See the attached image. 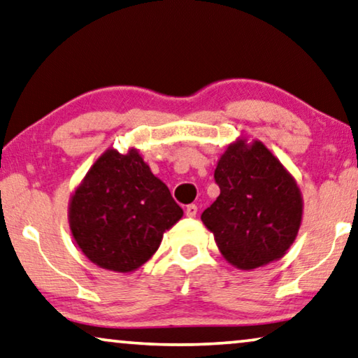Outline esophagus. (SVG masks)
Listing matches in <instances>:
<instances>
[{
    "label": "esophagus",
    "mask_w": 358,
    "mask_h": 358,
    "mask_svg": "<svg viewBox=\"0 0 358 358\" xmlns=\"http://www.w3.org/2000/svg\"><path fill=\"white\" fill-rule=\"evenodd\" d=\"M186 217H189V218H194L196 215H197V206L196 204H189V206H186Z\"/></svg>",
    "instance_id": "1"
}]
</instances>
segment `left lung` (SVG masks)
<instances>
[{"mask_svg": "<svg viewBox=\"0 0 358 358\" xmlns=\"http://www.w3.org/2000/svg\"><path fill=\"white\" fill-rule=\"evenodd\" d=\"M220 196L202 212L228 264L254 270L281 259L302 223L296 178L262 141L246 136L227 146L217 162Z\"/></svg>", "mask_w": 358, "mask_h": 358, "instance_id": "8db88e82", "label": "left lung"}]
</instances>
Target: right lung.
Returning a JSON list of instances; mask_svg holds the SVG:
<instances>
[{
	"label": "right lung",
	"mask_w": 358,
	"mask_h": 358,
	"mask_svg": "<svg viewBox=\"0 0 358 358\" xmlns=\"http://www.w3.org/2000/svg\"><path fill=\"white\" fill-rule=\"evenodd\" d=\"M67 217L90 262L131 273L156 254L164 233L183 217V209L136 148L127 154L109 148L73 189Z\"/></svg>",
	"instance_id": "add662e5"
}]
</instances>
